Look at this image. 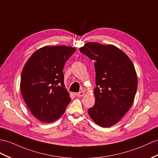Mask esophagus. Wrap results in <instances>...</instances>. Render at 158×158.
<instances>
[{
	"label": "esophagus",
	"mask_w": 158,
	"mask_h": 158,
	"mask_svg": "<svg viewBox=\"0 0 158 158\" xmlns=\"http://www.w3.org/2000/svg\"><path fill=\"white\" fill-rule=\"evenodd\" d=\"M77 97H83V96L84 95V92L83 91H80L79 92H78V93L76 94Z\"/></svg>",
	"instance_id": "34e87169"
}]
</instances>
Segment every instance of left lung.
<instances>
[{"label":"left lung","instance_id":"obj_1","mask_svg":"<svg viewBox=\"0 0 158 158\" xmlns=\"http://www.w3.org/2000/svg\"><path fill=\"white\" fill-rule=\"evenodd\" d=\"M80 51L95 61V104L88 114L98 125L109 127L132 106L137 88L135 69L129 57L113 45L89 42Z\"/></svg>","mask_w":158,"mask_h":158}]
</instances>
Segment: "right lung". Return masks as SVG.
<instances>
[{
    "mask_svg": "<svg viewBox=\"0 0 158 158\" xmlns=\"http://www.w3.org/2000/svg\"><path fill=\"white\" fill-rule=\"evenodd\" d=\"M76 49L45 46L35 52L23 68L20 88L27 106L38 120L51 123L64 113L71 101L63 68Z\"/></svg>",
    "mask_w": 158,
    "mask_h": 158,
    "instance_id": "1",
    "label": "right lung"
}]
</instances>
